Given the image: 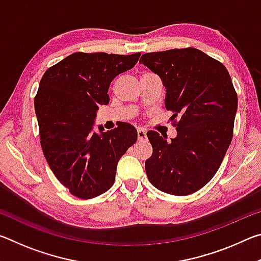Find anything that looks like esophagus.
Instances as JSON below:
<instances>
[{
    "instance_id": "esophagus-1",
    "label": "esophagus",
    "mask_w": 261,
    "mask_h": 261,
    "mask_svg": "<svg viewBox=\"0 0 261 261\" xmlns=\"http://www.w3.org/2000/svg\"><path fill=\"white\" fill-rule=\"evenodd\" d=\"M137 134H138V140L139 141L146 139V131H145L144 129H138V130H137Z\"/></svg>"
}]
</instances>
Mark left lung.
<instances>
[{"label": "left lung", "mask_w": 261, "mask_h": 261, "mask_svg": "<svg viewBox=\"0 0 261 261\" xmlns=\"http://www.w3.org/2000/svg\"><path fill=\"white\" fill-rule=\"evenodd\" d=\"M166 87L165 105L174 113L177 136L167 140L148 131L152 156L145 162L154 187L188 196L213 178L231 143L237 94L228 70L196 48L146 53L140 57Z\"/></svg>", "instance_id": "left-lung-1"}]
</instances>
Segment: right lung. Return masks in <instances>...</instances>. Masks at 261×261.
Instances as JSON below:
<instances>
[{
	"label": "right lung",
	"mask_w": 261,
	"mask_h": 261,
	"mask_svg": "<svg viewBox=\"0 0 261 261\" xmlns=\"http://www.w3.org/2000/svg\"><path fill=\"white\" fill-rule=\"evenodd\" d=\"M139 56L74 53L48 69L39 84L34 108L43 155L56 178L81 199L113 187L118 160L137 141L129 123L106 132L93 126L99 106L109 103L110 83Z\"/></svg>",
	"instance_id": "obj_1"
}]
</instances>
